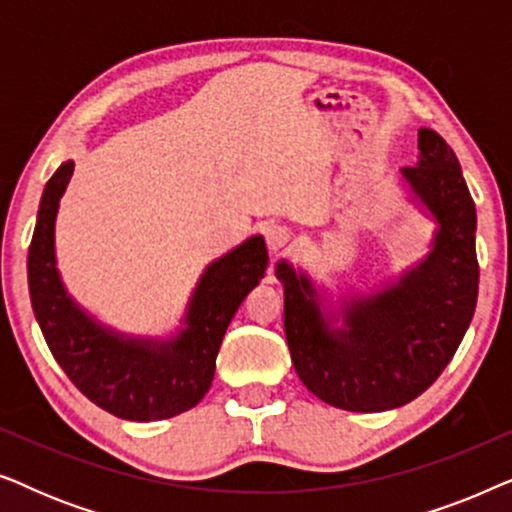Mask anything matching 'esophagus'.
Returning a JSON list of instances; mask_svg holds the SVG:
<instances>
[{
    "instance_id": "obj_1",
    "label": "esophagus",
    "mask_w": 512,
    "mask_h": 512,
    "mask_svg": "<svg viewBox=\"0 0 512 512\" xmlns=\"http://www.w3.org/2000/svg\"><path fill=\"white\" fill-rule=\"evenodd\" d=\"M265 242H268V249L270 251H275V254H279V251L289 247L291 230L284 228V226H270L268 230H265Z\"/></svg>"
}]
</instances>
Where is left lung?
Wrapping results in <instances>:
<instances>
[{
    "instance_id": "obj_1",
    "label": "left lung",
    "mask_w": 512,
    "mask_h": 512,
    "mask_svg": "<svg viewBox=\"0 0 512 512\" xmlns=\"http://www.w3.org/2000/svg\"><path fill=\"white\" fill-rule=\"evenodd\" d=\"M417 146V165L401 177L410 200L436 221L422 261L335 303L307 272L277 263L293 368L333 408L382 412L415 401L452 361L473 319L480 277L473 198L438 132L419 128Z\"/></svg>"
}]
</instances>
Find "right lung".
Instances as JSON below:
<instances>
[{
	"label": "right lung",
	"instance_id": "add662e5",
	"mask_svg": "<svg viewBox=\"0 0 512 512\" xmlns=\"http://www.w3.org/2000/svg\"><path fill=\"white\" fill-rule=\"evenodd\" d=\"M72 172L74 160H67L48 179L27 254L32 310L48 349L76 389L111 415L156 422L195 408L212 387L230 319L268 268L263 235L207 265L172 335L118 333L69 296L55 265V216Z\"/></svg>",
	"mask_w": 512,
	"mask_h": 512
}]
</instances>
